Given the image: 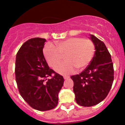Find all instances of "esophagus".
I'll use <instances>...</instances> for the list:
<instances>
[{
    "mask_svg": "<svg viewBox=\"0 0 125 125\" xmlns=\"http://www.w3.org/2000/svg\"><path fill=\"white\" fill-rule=\"evenodd\" d=\"M64 79L66 80V79H68L69 78V76H64L63 77Z\"/></svg>",
    "mask_w": 125,
    "mask_h": 125,
    "instance_id": "esophagus-1",
    "label": "esophagus"
}]
</instances>
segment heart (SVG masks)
<instances>
[{
    "mask_svg": "<svg viewBox=\"0 0 125 125\" xmlns=\"http://www.w3.org/2000/svg\"><path fill=\"white\" fill-rule=\"evenodd\" d=\"M52 44H47L43 52L50 66L54 67L65 55L66 61L56 67L54 70L62 74H69L81 71L90 63L95 52V45L92 41L81 38H70Z\"/></svg>",
    "mask_w": 125,
    "mask_h": 125,
    "instance_id": "1",
    "label": "heart"
}]
</instances>
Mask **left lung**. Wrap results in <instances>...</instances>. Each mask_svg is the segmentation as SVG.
Wrapping results in <instances>:
<instances>
[{"label": "left lung", "mask_w": 125, "mask_h": 125, "mask_svg": "<svg viewBox=\"0 0 125 125\" xmlns=\"http://www.w3.org/2000/svg\"><path fill=\"white\" fill-rule=\"evenodd\" d=\"M95 45V53L86 68L71 78L74 83L76 103L82 106H92L104 100L109 92L113 80L114 69L111 55L100 40L90 35Z\"/></svg>", "instance_id": "obj_1"}]
</instances>
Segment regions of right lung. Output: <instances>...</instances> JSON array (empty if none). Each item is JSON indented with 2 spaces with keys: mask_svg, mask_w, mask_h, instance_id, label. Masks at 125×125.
<instances>
[{
  "mask_svg": "<svg viewBox=\"0 0 125 125\" xmlns=\"http://www.w3.org/2000/svg\"><path fill=\"white\" fill-rule=\"evenodd\" d=\"M45 39L36 38L23 44L17 53L15 77L21 96L40 111L54 109L64 79L49 67L43 53Z\"/></svg>",
  "mask_w": 125,
  "mask_h": 125,
  "instance_id": "obj_1",
  "label": "right lung"
}]
</instances>
